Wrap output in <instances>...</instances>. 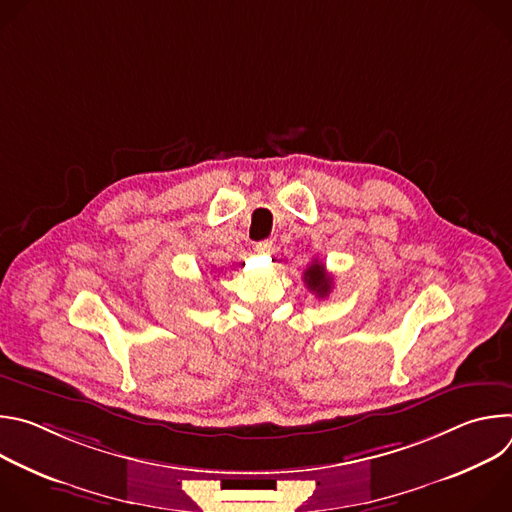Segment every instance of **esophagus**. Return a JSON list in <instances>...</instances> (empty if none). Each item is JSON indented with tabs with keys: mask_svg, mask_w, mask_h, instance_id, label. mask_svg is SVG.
<instances>
[{
	"mask_svg": "<svg viewBox=\"0 0 512 512\" xmlns=\"http://www.w3.org/2000/svg\"><path fill=\"white\" fill-rule=\"evenodd\" d=\"M255 249H257V253L271 255V253L275 251V245H273V241H261V243H257V245H255Z\"/></svg>",
	"mask_w": 512,
	"mask_h": 512,
	"instance_id": "esophagus-1",
	"label": "esophagus"
}]
</instances>
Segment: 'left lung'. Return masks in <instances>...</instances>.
<instances>
[{"label":"left lung","mask_w":512,"mask_h":512,"mask_svg":"<svg viewBox=\"0 0 512 512\" xmlns=\"http://www.w3.org/2000/svg\"><path fill=\"white\" fill-rule=\"evenodd\" d=\"M304 281L308 289H312L318 298H326L332 289V277L326 273V267L316 259L312 265L304 271Z\"/></svg>","instance_id":"1"}]
</instances>
